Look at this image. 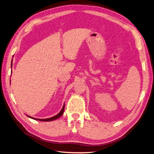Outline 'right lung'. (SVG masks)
<instances>
[{
  "mask_svg": "<svg viewBox=\"0 0 154 154\" xmlns=\"http://www.w3.org/2000/svg\"><path fill=\"white\" fill-rule=\"evenodd\" d=\"M11 65H12V62H11ZM12 72V71H11ZM64 109H65V104L63 105V108H62L61 110L60 111V112L59 113H58L57 115H56V116H54V117H51V118H48V119H36V118H34V117H30V116H28V117H30L32 119H34V120H39V121H45V122H48V121H52V120H54L58 118H60L61 116H62V115H63V111H64Z\"/></svg>",
  "mask_w": 154,
  "mask_h": 154,
  "instance_id": "1",
  "label": "right lung"
}]
</instances>
